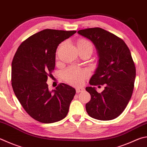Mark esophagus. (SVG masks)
Returning a JSON list of instances; mask_svg holds the SVG:
<instances>
[{
  "label": "esophagus",
  "mask_w": 147,
  "mask_h": 147,
  "mask_svg": "<svg viewBox=\"0 0 147 147\" xmlns=\"http://www.w3.org/2000/svg\"><path fill=\"white\" fill-rule=\"evenodd\" d=\"M84 88H82V87H76V93H79L80 92L84 91Z\"/></svg>",
  "instance_id": "obj_1"
}]
</instances>
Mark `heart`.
Here are the masks:
<instances>
[{"mask_svg":"<svg viewBox=\"0 0 147 147\" xmlns=\"http://www.w3.org/2000/svg\"><path fill=\"white\" fill-rule=\"evenodd\" d=\"M78 48L89 47L93 49L91 43L86 39H80L78 44ZM89 75V72L85 69H82L76 67H70L63 71L62 76L64 80L73 85H80L84 83L85 79Z\"/></svg>","mask_w":147,"mask_h":147,"instance_id":"obj_1","label":"heart"}]
</instances>
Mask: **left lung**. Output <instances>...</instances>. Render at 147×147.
Wrapping results in <instances>:
<instances>
[{
	"label": "left lung",
	"mask_w": 147,
	"mask_h": 147,
	"mask_svg": "<svg viewBox=\"0 0 147 147\" xmlns=\"http://www.w3.org/2000/svg\"><path fill=\"white\" fill-rule=\"evenodd\" d=\"M78 33L94 43L100 58L90 85L105 86L101 93L95 87L85 88L91 96L85 105L87 113L98 120L115 119L126 108L134 87L136 67L130 50L121 38L102 28H87Z\"/></svg>",
	"instance_id": "8db88e82"
}]
</instances>
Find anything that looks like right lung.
Returning a JSON list of instances; mask_svg holds the SVG:
<instances>
[{
    "instance_id": "right-lung-1",
    "label": "right lung",
    "mask_w": 147,
    "mask_h": 147,
    "mask_svg": "<svg viewBox=\"0 0 147 147\" xmlns=\"http://www.w3.org/2000/svg\"><path fill=\"white\" fill-rule=\"evenodd\" d=\"M76 33L44 29L22 42L13 57V91L26 113L39 122H57L68 113L76 90L62 83L49 91L46 82L55 69L58 45Z\"/></svg>"
}]
</instances>
